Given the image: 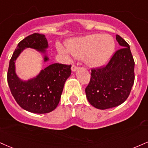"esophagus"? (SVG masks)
<instances>
[{"label": "esophagus", "instance_id": "1", "mask_svg": "<svg viewBox=\"0 0 148 148\" xmlns=\"http://www.w3.org/2000/svg\"><path fill=\"white\" fill-rule=\"evenodd\" d=\"M77 69H78V67L76 66V65H74V64H73V65H72V72H75V71Z\"/></svg>", "mask_w": 148, "mask_h": 148}]
</instances>
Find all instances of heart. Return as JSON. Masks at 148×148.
Returning <instances> with one entry per match:
<instances>
[{"mask_svg":"<svg viewBox=\"0 0 148 148\" xmlns=\"http://www.w3.org/2000/svg\"><path fill=\"white\" fill-rule=\"evenodd\" d=\"M65 46L67 49L59 47L61 52L68 51L76 58H83L90 66L98 67L110 59L115 49V42L111 35L95 34L70 39Z\"/></svg>","mask_w":148,"mask_h":148,"instance_id":"1","label":"heart"}]
</instances>
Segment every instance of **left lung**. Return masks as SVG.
Listing matches in <instances>:
<instances>
[{
    "instance_id": "1",
    "label": "left lung",
    "mask_w": 148,
    "mask_h": 148,
    "mask_svg": "<svg viewBox=\"0 0 148 148\" xmlns=\"http://www.w3.org/2000/svg\"><path fill=\"white\" fill-rule=\"evenodd\" d=\"M121 49L116 51L106 66L91 69L85 93L89 103L100 110L122 104L129 97L134 82V60L130 45L116 34Z\"/></svg>"
}]
</instances>
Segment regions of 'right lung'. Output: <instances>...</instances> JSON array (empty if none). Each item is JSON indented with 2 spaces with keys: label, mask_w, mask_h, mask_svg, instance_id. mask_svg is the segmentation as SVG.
<instances>
[{
  "label": "right lung",
  "mask_w": 148,
  "mask_h": 148,
  "mask_svg": "<svg viewBox=\"0 0 148 148\" xmlns=\"http://www.w3.org/2000/svg\"><path fill=\"white\" fill-rule=\"evenodd\" d=\"M48 47L44 34L34 33L18 44L9 65L8 83L14 99L23 109L32 113L45 114L53 111L59 103L64 84L71 74V65L54 63L42 69L36 77L23 81L15 72V60L23 49L33 48L42 53ZM48 60L45 56L44 61Z\"/></svg>",
  "instance_id": "1"
}]
</instances>
